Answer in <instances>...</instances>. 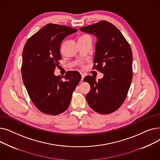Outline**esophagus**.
Returning a JSON list of instances; mask_svg holds the SVG:
<instances>
[{"label": "esophagus", "mask_w": 160, "mask_h": 160, "mask_svg": "<svg viewBox=\"0 0 160 160\" xmlns=\"http://www.w3.org/2000/svg\"><path fill=\"white\" fill-rule=\"evenodd\" d=\"M81 76H82V78H81V80H82V81H83V78H84V77H85V75L83 74H81Z\"/></svg>", "instance_id": "esophagus-1"}]
</instances>
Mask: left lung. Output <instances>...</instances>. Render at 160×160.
<instances>
[{
	"instance_id": "1",
	"label": "left lung",
	"mask_w": 160,
	"mask_h": 160,
	"mask_svg": "<svg viewBox=\"0 0 160 160\" xmlns=\"http://www.w3.org/2000/svg\"><path fill=\"white\" fill-rule=\"evenodd\" d=\"M80 30L97 38L94 67L104 74L101 79L86 76L91 89L86 95L91 109L100 114L111 113L124 102L132 80V52L122 33L113 24L101 21Z\"/></svg>"
}]
</instances>
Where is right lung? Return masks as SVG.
Here are the masks:
<instances>
[{
	"mask_svg": "<svg viewBox=\"0 0 160 160\" xmlns=\"http://www.w3.org/2000/svg\"><path fill=\"white\" fill-rule=\"evenodd\" d=\"M76 32L77 29L69 27L48 24L30 38L24 47L23 83L33 104L44 113L56 115L64 112L81 80L78 71H68L62 77L54 73L61 60L62 41Z\"/></svg>",
	"mask_w": 160,
	"mask_h": 160,
	"instance_id": "add662e5",
	"label": "right lung"
}]
</instances>
